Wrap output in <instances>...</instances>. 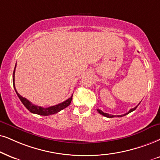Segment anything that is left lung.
Returning <instances> with one entry per match:
<instances>
[{
	"label": "left lung",
	"mask_w": 160,
	"mask_h": 160,
	"mask_svg": "<svg viewBox=\"0 0 160 160\" xmlns=\"http://www.w3.org/2000/svg\"><path fill=\"white\" fill-rule=\"evenodd\" d=\"M139 103H140V102H139ZM137 106H137L136 107H134V108H131V109H130V110H129V112H128V113H126V114H124L123 115H118V116H117V117H123V116H125V115H126V114H129V113H131V112H132L133 111H134L135 109H136L137 108ZM98 112L100 113V114H102V115H103L104 117H108V118H112V117H116L115 116V115H112V114H107V113H104L103 112H102V111L101 110H100V109H98Z\"/></svg>",
	"instance_id": "left-lung-1"
}]
</instances>
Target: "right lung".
<instances>
[{
  "mask_svg": "<svg viewBox=\"0 0 160 160\" xmlns=\"http://www.w3.org/2000/svg\"><path fill=\"white\" fill-rule=\"evenodd\" d=\"M15 68H16V65L15 67V69H14V72H13V86L14 88H15L16 94H17L18 97L19 98L20 100L22 102V103L24 105V106L26 107L28 110L30 112L33 113V114H39V115H43V116H48V115H52L54 114H56V113L59 112L60 111L62 110L63 108H66V107L68 106L72 102V96L73 94L72 95L70 98H68L64 102H61V103H59L56 106H50L48 107V108H43L41 106H36V105L32 104L29 100H28L27 99H26L25 98H23V97L21 96L19 94H18L17 90L15 88Z\"/></svg>",
  "mask_w": 160,
  "mask_h": 160,
  "instance_id": "add662e5",
  "label": "right lung"
}]
</instances>
